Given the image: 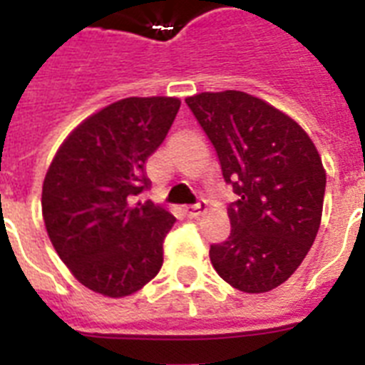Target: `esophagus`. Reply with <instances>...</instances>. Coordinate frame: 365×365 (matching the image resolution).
I'll return each mask as SVG.
<instances>
[{
	"instance_id": "34e87169",
	"label": "esophagus",
	"mask_w": 365,
	"mask_h": 365,
	"mask_svg": "<svg viewBox=\"0 0 365 365\" xmlns=\"http://www.w3.org/2000/svg\"><path fill=\"white\" fill-rule=\"evenodd\" d=\"M206 210V202L205 200H199V202H197V205H193V206H189L187 210V216L189 217H199L200 214H202V212Z\"/></svg>"
}]
</instances>
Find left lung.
I'll return each instance as SVG.
<instances>
[{
    "label": "left lung",
    "instance_id": "obj_1",
    "mask_svg": "<svg viewBox=\"0 0 365 365\" xmlns=\"http://www.w3.org/2000/svg\"><path fill=\"white\" fill-rule=\"evenodd\" d=\"M216 149L231 235L210 246L217 274L246 294L286 282L305 259L322 217L326 172L307 132L263 100L240 91L185 98Z\"/></svg>",
    "mask_w": 365,
    "mask_h": 365
}]
</instances>
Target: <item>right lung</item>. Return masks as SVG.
Returning a JSON list of instances; mask_svg holds the SVG:
<instances>
[{
	"label": "right lung",
	"instance_id": "add662e5",
	"mask_svg": "<svg viewBox=\"0 0 365 365\" xmlns=\"http://www.w3.org/2000/svg\"><path fill=\"white\" fill-rule=\"evenodd\" d=\"M180 100L125 98L83 121L60 145L43 182L48 239L88 289L125 297L163 267L176 217L153 202L145 160L170 130Z\"/></svg>",
	"mask_w": 365,
	"mask_h": 365
}]
</instances>
